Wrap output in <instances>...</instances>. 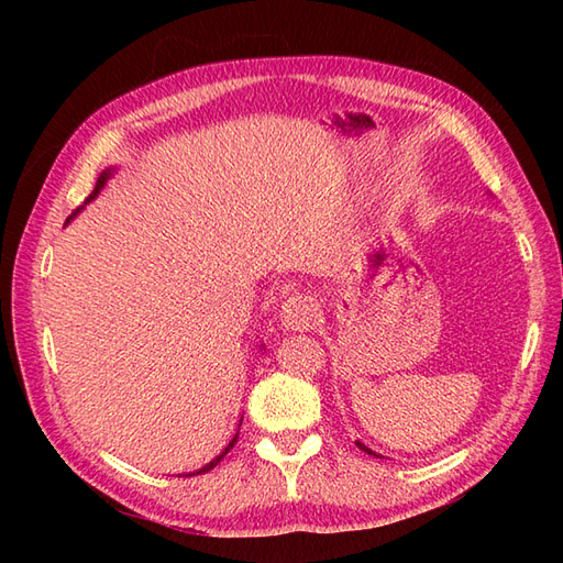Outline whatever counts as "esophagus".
Here are the masks:
<instances>
[{"label":"esophagus","mask_w":563,"mask_h":563,"mask_svg":"<svg viewBox=\"0 0 563 563\" xmlns=\"http://www.w3.org/2000/svg\"><path fill=\"white\" fill-rule=\"evenodd\" d=\"M279 319H282V329L284 331H308L314 327L317 321V308L310 296L305 294H296L291 298H286L282 302V310H279Z\"/></svg>","instance_id":"esophagus-1"}]
</instances>
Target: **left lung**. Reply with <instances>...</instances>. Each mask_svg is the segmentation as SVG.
Returning a JSON list of instances; mask_svg holds the SVG:
<instances>
[{"label": "left lung", "instance_id": "8db88e82", "mask_svg": "<svg viewBox=\"0 0 563 563\" xmlns=\"http://www.w3.org/2000/svg\"><path fill=\"white\" fill-rule=\"evenodd\" d=\"M356 446H360L364 453H368V455H376V457H383V455H378L376 451H371L366 444H362V441H356Z\"/></svg>", "mask_w": 563, "mask_h": 563}]
</instances>
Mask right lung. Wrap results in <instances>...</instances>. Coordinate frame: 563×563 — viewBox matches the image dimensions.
Segmentation results:
<instances>
[{
	"instance_id": "1",
	"label": "right lung",
	"mask_w": 563,
	"mask_h": 563,
	"mask_svg": "<svg viewBox=\"0 0 563 563\" xmlns=\"http://www.w3.org/2000/svg\"><path fill=\"white\" fill-rule=\"evenodd\" d=\"M112 174H114V168H106V172L98 176V180H96V187H93V192H91V195L87 197V201H84V203H81V207H79V209H77V211H75V213H73L70 218H67V220H65V225H67V223H70V220H73V218H75V216H77V213H79V211H81L84 207H87V203H89V201H93V199H96V197L100 195V190H103V187H106V183H108V180L112 178ZM240 424H242V420H240ZM236 434H240V432H236ZM236 434H234V437L230 439V444H228V446H225L223 451H220V455H216V457L211 460V463H207V465H203L201 470H197V472H190V474H185V476H192V474H201V472H209V470H213V467H216V465L220 463V460H223V457H225V453H228V451H230V449H232V446L236 444Z\"/></svg>"
}]
</instances>
